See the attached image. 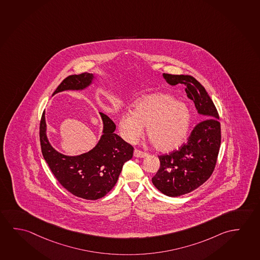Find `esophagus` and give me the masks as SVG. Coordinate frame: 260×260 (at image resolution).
<instances>
[{"instance_id": "34e87169", "label": "esophagus", "mask_w": 260, "mask_h": 260, "mask_svg": "<svg viewBox=\"0 0 260 260\" xmlns=\"http://www.w3.org/2000/svg\"><path fill=\"white\" fill-rule=\"evenodd\" d=\"M134 156L136 157V158H144V157L147 156V153L142 152V151L138 150V149H136L134 151Z\"/></svg>"}]
</instances>
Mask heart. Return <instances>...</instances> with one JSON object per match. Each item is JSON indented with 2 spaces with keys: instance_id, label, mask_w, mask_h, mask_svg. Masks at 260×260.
I'll return each mask as SVG.
<instances>
[{
  "instance_id": "b5f03b06",
  "label": "heart",
  "mask_w": 260,
  "mask_h": 260,
  "mask_svg": "<svg viewBox=\"0 0 260 260\" xmlns=\"http://www.w3.org/2000/svg\"><path fill=\"white\" fill-rule=\"evenodd\" d=\"M191 122L190 108L169 94H151L141 99L134 112L123 113L118 122L120 134L128 143H136L147 126V136L161 152L180 147Z\"/></svg>"
}]
</instances>
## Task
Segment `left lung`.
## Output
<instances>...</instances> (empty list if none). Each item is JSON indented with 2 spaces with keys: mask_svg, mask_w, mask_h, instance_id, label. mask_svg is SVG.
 <instances>
[{
  "mask_svg": "<svg viewBox=\"0 0 260 260\" xmlns=\"http://www.w3.org/2000/svg\"><path fill=\"white\" fill-rule=\"evenodd\" d=\"M162 77L171 86H185L187 96L193 101L203 120L180 150L159 156L160 169L152 178L153 185L161 193L178 197L197 189L213 173L221 141L220 124L213 101L193 77L165 73Z\"/></svg>",
  "mask_w": 260,
  "mask_h": 260,
  "instance_id": "obj_1",
  "label": "left lung"
}]
</instances>
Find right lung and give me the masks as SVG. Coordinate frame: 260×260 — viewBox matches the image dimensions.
Instances as JSON below:
<instances>
[{
	"instance_id": "1",
	"label": "right lung",
	"mask_w": 260,
	"mask_h": 260,
	"mask_svg": "<svg viewBox=\"0 0 260 260\" xmlns=\"http://www.w3.org/2000/svg\"><path fill=\"white\" fill-rule=\"evenodd\" d=\"M95 74L71 75L62 81L53 95L66 90H84L94 83ZM103 123L102 136L94 148L79 155H65L51 145L47 136L45 112L40 125L42 155L54 176L66 190L79 198L98 200L116 185L125 161L133 157L134 148L115 134L116 124L99 113Z\"/></svg>"
}]
</instances>
